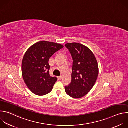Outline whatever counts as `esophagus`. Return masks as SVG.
<instances>
[{
  "mask_svg": "<svg viewBox=\"0 0 128 128\" xmlns=\"http://www.w3.org/2000/svg\"><path fill=\"white\" fill-rule=\"evenodd\" d=\"M62 78V76H60L58 77V79H59V80H61Z\"/></svg>",
  "mask_w": 128,
  "mask_h": 128,
  "instance_id": "esophagus-1",
  "label": "esophagus"
}]
</instances>
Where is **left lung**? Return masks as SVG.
<instances>
[{
    "instance_id": "obj_1",
    "label": "left lung",
    "mask_w": 128,
    "mask_h": 128,
    "mask_svg": "<svg viewBox=\"0 0 128 128\" xmlns=\"http://www.w3.org/2000/svg\"><path fill=\"white\" fill-rule=\"evenodd\" d=\"M65 46L74 61L71 82L65 86V92L73 98H80L86 96L96 83L99 74L98 62L93 52L87 46L76 42Z\"/></svg>"
}]
</instances>
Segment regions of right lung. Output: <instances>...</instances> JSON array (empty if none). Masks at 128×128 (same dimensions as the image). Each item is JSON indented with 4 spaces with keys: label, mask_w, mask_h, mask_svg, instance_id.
<instances>
[{
    "label": "right lung",
    "mask_w": 128,
    "mask_h": 128,
    "mask_svg": "<svg viewBox=\"0 0 128 128\" xmlns=\"http://www.w3.org/2000/svg\"><path fill=\"white\" fill-rule=\"evenodd\" d=\"M64 46L53 42L40 41L31 46L26 52L22 63V74L26 86L38 96L50 93L57 82L50 75V58Z\"/></svg>",
    "instance_id": "obj_1"
}]
</instances>
